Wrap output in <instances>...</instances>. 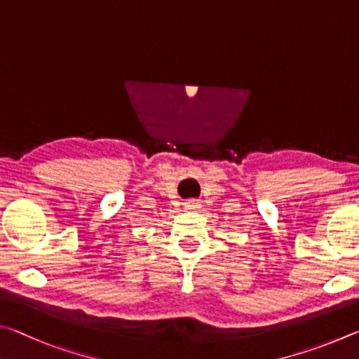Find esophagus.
I'll use <instances>...</instances> for the list:
<instances>
[{
    "label": "esophagus",
    "mask_w": 359,
    "mask_h": 359,
    "mask_svg": "<svg viewBox=\"0 0 359 359\" xmlns=\"http://www.w3.org/2000/svg\"><path fill=\"white\" fill-rule=\"evenodd\" d=\"M184 208L187 210V211H197V210H200V202L198 200H187V202L184 203Z\"/></svg>",
    "instance_id": "34e87169"
}]
</instances>
